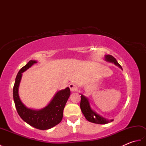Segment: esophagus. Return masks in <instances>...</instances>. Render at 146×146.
<instances>
[{
  "label": "esophagus",
  "mask_w": 146,
  "mask_h": 146,
  "mask_svg": "<svg viewBox=\"0 0 146 146\" xmlns=\"http://www.w3.org/2000/svg\"><path fill=\"white\" fill-rule=\"evenodd\" d=\"M69 87H70V90H71V92H74L76 91V90H77L76 86L75 85L73 84V83H71V84H70Z\"/></svg>",
  "instance_id": "obj_1"
}]
</instances>
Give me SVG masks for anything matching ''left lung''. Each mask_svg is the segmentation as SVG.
<instances>
[{
	"label": "left lung",
	"instance_id": "8db88e82",
	"mask_svg": "<svg viewBox=\"0 0 146 146\" xmlns=\"http://www.w3.org/2000/svg\"><path fill=\"white\" fill-rule=\"evenodd\" d=\"M105 60L108 63H113L117 66L120 68L122 70V68L118 63L116 59L113 56L109 54L105 55ZM81 95V102H80V108H81L83 114L84 115L86 119L88 121L92 123H98V124H106V123L112 122L113 119L108 120L106 118L100 115V114L96 112L91 107L89 99L86 96L83 95L82 94H80Z\"/></svg>",
	"mask_w": 146,
	"mask_h": 146
}]
</instances>
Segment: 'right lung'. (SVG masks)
<instances>
[{"label": "right lung", "instance_id": "obj_1", "mask_svg": "<svg viewBox=\"0 0 146 146\" xmlns=\"http://www.w3.org/2000/svg\"><path fill=\"white\" fill-rule=\"evenodd\" d=\"M37 63L36 60H31L19 71L13 88V98L17 113L24 122L38 129L47 130L58 125L63 119V110L70 97V90L66 87L58 91L50 102L41 109L26 107L20 98L19 87L23 73Z\"/></svg>", "mask_w": 146, "mask_h": 146}]
</instances>
